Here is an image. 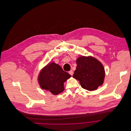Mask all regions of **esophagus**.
Segmentation results:
<instances>
[{"instance_id": "34e87169", "label": "esophagus", "mask_w": 131, "mask_h": 131, "mask_svg": "<svg viewBox=\"0 0 131 131\" xmlns=\"http://www.w3.org/2000/svg\"><path fill=\"white\" fill-rule=\"evenodd\" d=\"M69 73L72 76V75H73V73H73V71L72 70H70V71L69 72Z\"/></svg>"}]
</instances>
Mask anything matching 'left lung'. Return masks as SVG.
Returning a JSON list of instances; mask_svg holds the SVG:
<instances>
[{
	"label": "left lung",
	"mask_w": 131,
	"mask_h": 131,
	"mask_svg": "<svg viewBox=\"0 0 131 131\" xmlns=\"http://www.w3.org/2000/svg\"><path fill=\"white\" fill-rule=\"evenodd\" d=\"M73 77L79 81L81 86L88 91H94L102 86L105 78V70L102 63L92 56L78 57Z\"/></svg>",
	"instance_id": "left-lung-1"
}]
</instances>
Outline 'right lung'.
Segmentation results:
<instances>
[{
	"mask_svg": "<svg viewBox=\"0 0 131 131\" xmlns=\"http://www.w3.org/2000/svg\"><path fill=\"white\" fill-rule=\"evenodd\" d=\"M71 77L59 64L51 62L41 70L38 81L41 89L57 95L64 90V83Z\"/></svg>",
	"mask_w": 131,
	"mask_h": 131,
	"instance_id": "right-lung-1",
	"label": "right lung"
}]
</instances>
